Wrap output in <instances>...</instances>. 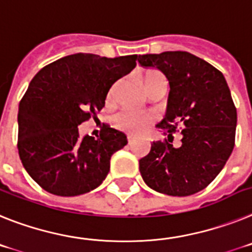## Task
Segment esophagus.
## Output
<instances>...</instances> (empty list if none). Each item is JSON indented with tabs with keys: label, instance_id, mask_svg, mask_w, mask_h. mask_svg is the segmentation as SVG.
<instances>
[{
	"label": "esophagus",
	"instance_id": "34e87169",
	"mask_svg": "<svg viewBox=\"0 0 252 252\" xmlns=\"http://www.w3.org/2000/svg\"><path fill=\"white\" fill-rule=\"evenodd\" d=\"M126 139H128V143L129 144H132L133 142H134V138H133L132 135H128V137H126Z\"/></svg>",
	"mask_w": 252,
	"mask_h": 252
}]
</instances>
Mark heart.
I'll return each mask as SVG.
<instances>
[{"label":"heart","instance_id":"obj_1","mask_svg":"<svg viewBox=\"0 0 252 252\" xmlns=\"http://www.w3.org/2000/svg\"><path fill=\"white\" fill-rule=\"evenodd\" d=\"M143 86L148 94L156 91H165L167 90V77L161 71L157 69H148L143 74ZM114 89H111L113 91ZM113 123L117 128L130 134H138L144 132L150 126L155 123V115L151 113H138L132 110H122L113 115Z\"/></svg>","mask_w":252,"mask_h":252}]
</instances>
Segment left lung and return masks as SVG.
Masks as SVG:
<instances>
[{"label":"left lung","instance_id":"obj_1","mask_svg":"<svg viewBox=\"0 0 252 252\" xmlns=\"http://www.w3.org/2000/svg\"><path fill=\"white\" fill-rule=\"evenodd\" d=\"M139 64L157 68L170 84L167 111L157 128L167 134L139 159L151 189L172 196L200 191L217 178L235 147L237 111L222 72L189 52L139 56ZM180 134V148L172 146Z\"/></svg>","mask_w":252,"mask_h":252}]
</instances>
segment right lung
Here are the masks:
<instances>
[{
  "label": "right lung",
  "instance_id": "obj_1",
  "mask_svg": "<svg viewBox=\"0 0 252 252\" xmlns=\"http://www.w3.org/2000/svg\"><path fill=\"white\" fill-rule=\"evenodd\" d=\"M137 54L106 58L76 53L43 67L19 105L17 150L23 166L50 194L74 196L105 180L126 135L104 126L80 138L78 128L105 106L113 84L137 64Z\"/></svg>",
  "mask_w": 252,
  "mask_h": 252
}]
</instances>
